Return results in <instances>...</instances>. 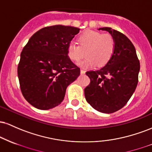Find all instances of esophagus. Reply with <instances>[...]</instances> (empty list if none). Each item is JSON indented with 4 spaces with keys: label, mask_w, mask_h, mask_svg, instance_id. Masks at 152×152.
<instances>
[{
    "label": "esophagus",
    "mask_w": 152,
    "mask_h": 152,
    "mask_svg": "<svg viewBox=\"0 0 152 152\" xmlns=\"http://www.w3.org/2000/svg\"><path fill=\"white\" fill-rule=\"evenodd\" d=\"M85 73H86V71H85L84 70H83V69H81V75L85 74Z\"/></svg>",
    "instance_id": "obj_1"
}]
</instances>
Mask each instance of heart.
<instances>
[{"mask_svg": "<svg viewBox=\"0 0 152 152\" xmlns=\"http://www.w3.org/2000/svg\"><path fill=\"white\" fill-rule=\"evenodd\" d=\"M78 45L70 42L67 46V55L71 61L78 62L85 55L86 58L79 63L85 68L105 66L114 55L116 41L112 35L88 30L78 36Z\"/></svg>", "mask_w": 152, "mask_h": 152, "instance_id": "heart-1", "label": "heart"}]
</instances>
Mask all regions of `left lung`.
I'll return each mask as SVG.
<instances>
[{"mask_svg": "<svg viewBox=\"0 0 152 152\" xmlns=\"http://www.w3.org/2000/svg\"><path fill=\"white\" fill-rule=\"evenodd\" d=\"M112 35L116 48L104 67L87 71L90 83L84 88L85 98L94 109L111 114L121 109L129 100L138 83L140 63L135 48L128 38L111 28H100Z\"/></svg>", "mask_w": 152, "mask_h": 152, "instance_id": "8db88e82", "label": "left lung"}]
</instances>
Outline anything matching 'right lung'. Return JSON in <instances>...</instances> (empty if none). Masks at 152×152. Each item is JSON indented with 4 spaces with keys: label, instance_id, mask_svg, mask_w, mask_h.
<instances>
[{
    "label": "right lung",
    "instance_id": "1",
    "mask_svg": "<svg viewBox=\"0 0 152 152\" xmlns=\"http://www.w3.org/2000/svg\"><path fill=\"white\" fill-rule=\"evenodd\" d=\"M79 30L73 26H47L35 33L23 48L19 83L24 98L36 109L59 105L66 88L80 75V68L67 55L68 44Z\"/></svg>",
    "mask_w": 152,
    "mask_h": 152
}]
</instances>
